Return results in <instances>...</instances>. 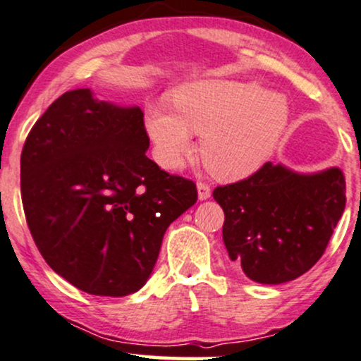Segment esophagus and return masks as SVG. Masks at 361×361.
Listing matches in <instances>:
<instances>
[{"mask_svg":"<svg viewBox=\"0 0 361 361\" xmlns=\"http://www.w3.org/2000/svg\"><path fill=\"white\" fill-rule=\"evenodd\" d=\"M196 188H198L200 200H208L209 196H212V188H209V185L204 183V181H200V183L196 185Z\"/></svg>","mask_w":361,"mask_h":361,"instance_id":"34e87169","label":"esophagus"}]
</instances>
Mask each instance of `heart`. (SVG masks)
<instances>
[{
    "mask_svg": "<svg viewBox=\"0 0 361 361\" xmlns=\"http://www.w3.org/2000/svg\"><path fill=\"white\" fill-rule=\"evenodd\" d=\"M171 103L154 99L147 108L158 161L178 168L193 152V133H202L204 165L226 180L252 175L271 157L290 113L281 94L255 81H195L178 88Z\"/></svg>",
    "mask_w": 361,
    "mask_h": 361,
    "instance_id": "obj_1",
    "label": "heart"
}]
</instances>
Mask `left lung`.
Returning <instances> with one entry per match:
<instances>
[{
  "mask_svg": "<svg viewBox=\"0 0 361 361\" xmlns=\"http://www.w3.org/2000/svg\"><path fill=\"white\" fill-rule=\"evenodd\" d=\"M345 190L338 168L302 175L270 161L245 180L216 186L231 262L264 285L302 276L325 253L343 214Z\"/></svg>",
  "mask_w": 361,
  "mask_h": 361,
  "instance_id": "1",
  "label": "left lung"
}]
</instances>
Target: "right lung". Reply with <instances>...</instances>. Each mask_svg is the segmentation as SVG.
<instances>
[{
    "mask_svg": "<svg viewBox=\"0 0 361 361\" xmlns=\"http://www.w3.org/2000/svg\"><path fill=\"white\" fill-rule=\"evenodd\" d=\"M138 106L66 91L31 128L21 153L25 216L44 262L90 295L125 296L152 275L170 223L196 185L147 157Z\"/></svg>",
    "mask_w": 361,
    "mask_h": 361,
    "instance_id": "1",
    "label": "right lung"
}]
</instances>
